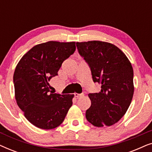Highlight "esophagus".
I'll return each instance as SVG.
<instances>
[{
    "label": "esophagus",
    "instance_id": "obj_1",
    "mask_svg": "<svg viewBox=\"0 0 152 152\" xmlns=\"http://www.w3.org/2000/svg\"><path fill=\"white\" fill-rule=\"evenodd\" d=\"M84 93H80V94L79 93H75V97H77V98H80V97H84Z\"/></svg>",
    "mask_w": 152,
    "mask_h": 152
}]
</instances>
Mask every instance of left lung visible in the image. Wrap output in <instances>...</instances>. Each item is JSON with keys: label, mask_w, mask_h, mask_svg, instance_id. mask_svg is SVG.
Listing matches in <instances>:
<instances>
[{"label": "left lung", "mask_w": 152, "mask_h": 152, "mask_svg": "<svg viewBox=\"0 0 152 152\" xmlns=\"http://www.w3.org/2000/svg\"><path fill=\"white\" fill-rule=\"evenodd\" d=\"M78 53L90 68L99 93H89L88 121L97 127L111 126L127 111L134 95V70L129 60L115 45L99 41L77 42Z\"/></svg>", "instance_id": "8db88e82"}]
</instances>
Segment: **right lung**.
Masks as SVG:
<instances>
[{
  "mask_svg": "<svg viewBox=\"0 0 152 152\" xmlns=\"http://www.w3.org/2000/svg\"><path fill=\"white\" fill-rule=\"evenodd\" d=\"M75 49V42L41 43L25 54L16 66L13 77L16 103L37 127H57L71 107L74 95L53 93L49 82Z\"/></svg>",
  "mask_w": 152,
  "mask_h": 152,
  "instance_id": "add662e5",
  "label": "right lung"
}]
</instances>
